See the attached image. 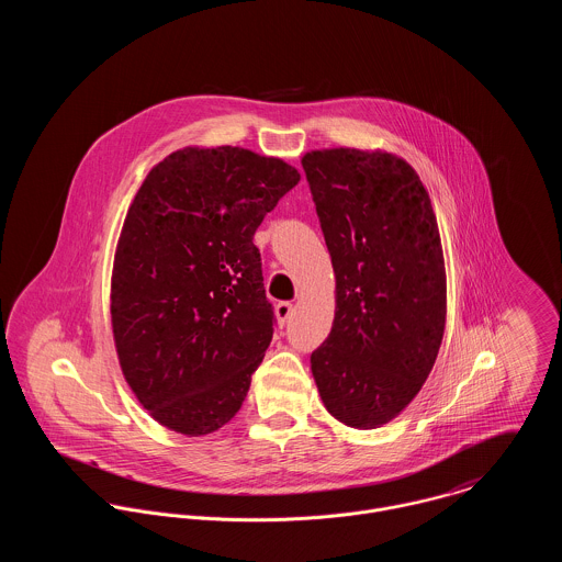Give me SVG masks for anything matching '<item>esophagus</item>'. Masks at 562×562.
Listing matches in <instances>:
<instances>
[{
    "instance_id": "34e87169",
    "label": "esophagus",
    "mask_w": 562,
    "mask_h": 562,
    "mask_svg": "<svg viewBox=\"0 0 562 562\" xmlns=\"http://www.w3.org/2000/svg\"><path fill=\"white\" fill-rule=\"evenodd\" d=\"M274 312H277V318H279L281 324H288L290 318L294 316V305H292V303H288V301H281V303H277Z\"/></svg>"
}]
</instances>
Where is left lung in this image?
<instances>
[{"label": "left lung", "mask_w": 562, "mask_h": 562, "mask_svg": "<svg viewBox=\"0 0 562 562\" xmlns=\"http://www.w3.org/2000/svg\"><path fill=\"white\" fill-rule=\"evenodd\" d=\"M301 161L335 272V318L312 372L335 419L379 428L417 396L443 339L437 218L417 172L392 154L324 149Z\"/></svg>", "instance_id": "obj_1"}]
</instances>
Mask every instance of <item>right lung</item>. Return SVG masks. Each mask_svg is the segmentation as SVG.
I'll return each instance as SVG.
<instances>
[{
    "label": "right lung",
    "instance_id": "obj_1",
    "mask_svg": "<svg viewBox=\"0 0 562 562\" xmlns=\"http://www.w3.org/2000/svg\"><path fill=\"white\" fill-rule=\"evenodd\" d=\"M301 181L294 166L240 147H186L154 166L123 223L112 330L125 381L161 426H225L272 339L252 236Z\"/></svg>",
    "mask_w": 562,
    "mask_h": 562
}]
</instances>
